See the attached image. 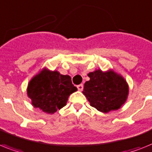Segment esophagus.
I'll use <instances>...</instances> for the list:
<instances>
[{
    "label": "esophagus",
    "instance_id": "obj_1",
    "mask_svg": "<svg viewBox=\"0 0 152 152\" xmlns=\"http://www.w3.org/2000/svg\"><path fill=\"white\" fill-rule=\"evenodd\" d=\"M77 89H78L80 91H83V84L78 85V86H77Z\"/></svg>",
    "mask_w": 152,
    "mask_h": 152
}]
</instances>
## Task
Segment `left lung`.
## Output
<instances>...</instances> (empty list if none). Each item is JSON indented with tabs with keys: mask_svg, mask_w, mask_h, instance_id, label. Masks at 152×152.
Listing matches in <instances>:
<instances>
[{
	"mask_svg": "<svg viewBox=\"0 0 152 152\" xmlns=\"http://www.w3.org/2000/svg\"><path fill=\"white\" fill-rule=\"evenodd\" d=\"M83 93L92 107L102 112L117 110L127 99L129 87L123 76L113 70H96L88 73Z\"/></svg>",
	"mask_w": 152,
	"mask_h": 152,
	"instance_id": "obj_1",
	"label": "left lung"
}]
</instances>
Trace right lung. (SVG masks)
<instances>
[{"mask_svg":"<svg viewBox=\"0 0 152 152\" xmlns=\"http://www.w3.org/2000/svg\"><path fill=\"white\" fill-rule=\"evenodd\" d=\"M76 91L69 76L44 69L29 81L27 94L35 108L53 114L63 108L68 97Z\"/></svg>","mask_w":152,"mask_h":152,"instance_id":"obj_1","label":"right lung"}]
</instances>
